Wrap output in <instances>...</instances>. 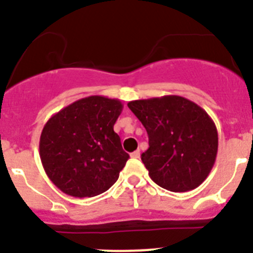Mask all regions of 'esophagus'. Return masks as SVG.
<instances>
[{
  "instance_id": "34e87169",
  "label": "esophagus",
  "mask_w": 253,
  "mask_h": 253,
  "mask_svg": "<svg viewBox=\"0 0 253 253\" xmlns=\"http://www.w3.org/2000/svg\"><path fill=\"white\" fill-rule=\"evenodd\" d=\"M130 156H131V158H133V159L140 158V150H135V151H134V153L130 154Z\"/></svg>"
}]
</instances>
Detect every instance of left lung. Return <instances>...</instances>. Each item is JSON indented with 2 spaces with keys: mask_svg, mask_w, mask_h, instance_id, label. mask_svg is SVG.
Listing matches in <instances>:
<instances>
[{
  "mask_svg": "<svg viewBox=\"0 0 253 253\" xmlns=\"http://www.w3.org/2000/svg\"><path fill=\"white\" fill-rule=\"evenodd\" d=\"M128 107L148 133L149 149L141 160L151 180L174 192L203 184L218 148L217 129L210 115L179 95L133 100Z\"/></svg>",
  "mask_w": 253,
  "mask_h": 253,
  "instance_id": "left-lung-1",
  "label": "left lung"
}]
</instances>
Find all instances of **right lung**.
<instances>
[{
	"mask_svg": "<svg viewBox=\"0 0 253 253\" xmlns=\"http://www.w3.org/2000/svg\"><path fill=\"white\" fill-rule=\"evenodd\" d=\"M123 110L119 99L82 98L49 118L40 139V156L50 181L73 197L107 191L129 155L114 131Z\"/></svg>",
	"mask_w": 253,
	"mask_h": 253,
	"instance_id": "right-lung-1",
	"label": "right lung"
}]
</instances>
